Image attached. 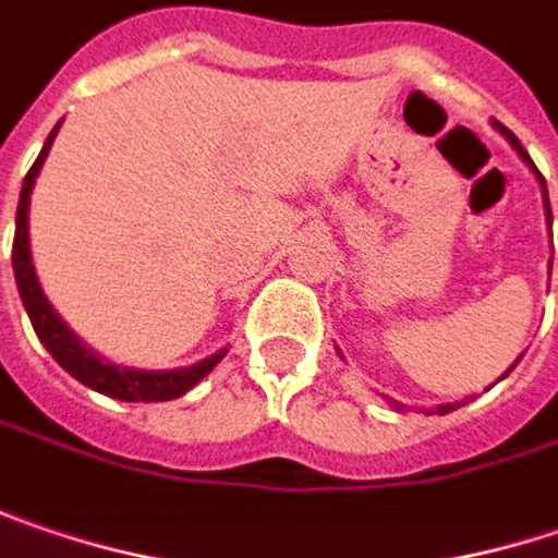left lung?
<instances>
[{"mask_svg":"<svg viewBox=\"0 0 558 558\" xmlns=\"http://www.w3.org/2000/svg\"><path fill=\"white\" fill-rule=\"evenodd\" d=\"M496 129H499V132L506 135L508 145H511V148H514V150H518V154H521V160H524V163H527V167H531V170L537 173V180H541V185H543V205H546V220L553 223V211H549V195H546V180H543V177H541V170L534 167V160H531V154H527V150L521 148V142H518V138H514V135L508 132L506 125H499V122H496ZM514 366H518V360H514ZM514 366H511V369H514ZM511 369H508V373H511ZM508 373H506V376H508ZM506 376H502V378H506ZM395 408L401 410V404H395ZM448 410H454V404H445V408H439V413H448Z\"/></svg>","mask_w":558,"mask_h":558,"instance_id":"left-lung-1","label":"left lung"}]
</instances>
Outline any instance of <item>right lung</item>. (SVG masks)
<instances>
[{
	"label": "right lung",
	"instance_id": "add662e5",
	"mask_svg": "<svg viewBox=\"0 0 558 558\" xmlns=\"http://www.w3.org/2000/svg\"><path fill=\"white\" fill-rule=\"evenodd\" d=\"M59 125L50 132L47 145L40 150V157L34 160V167L27 170L24 185H21V198H17V214H15V243H12V265H15V280L17 293H21V303L31 315V325L37 331V338L44 341V347L52 353V360L69 373L75 376L82 385L116 398V401H173L185 395L189 388H195L202 378L211 373L214 366L223 360L227 350L214 353L208 360L195 363V366H185V369H163V373H150V369H129V366H113L107 363L104 356H97L90 347L82 344V338H75V331L56 315L50 306V300L44 296L40 290V280L34 271V262H31V240H27V208H31V192H34V182L37 173L50 154L52 138H56Z\"/></svg>",
	"mask_w": 558,
	"mask_h": 558
}]
</instances>
